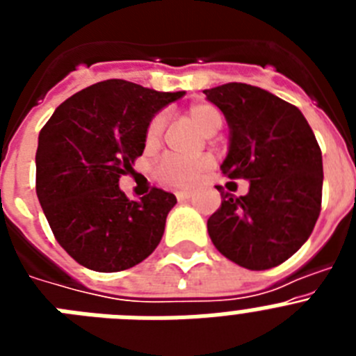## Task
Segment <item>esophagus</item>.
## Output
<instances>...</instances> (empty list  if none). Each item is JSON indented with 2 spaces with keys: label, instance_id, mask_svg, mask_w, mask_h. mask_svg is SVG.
Listing matches in <instances>:
<instances>
[{
  "label": "esophagus",
  "instance_id": "34e87169",
  "mask_svg": "<svg viewBox=\"0 0 356 356\" xmlns=\"http://www.w3.org/2000/svg\"><path fill=\"white\" fill-rule=\"evenodd\" d=\"M191 196H193V191H178V193H176L178 201H187Z\"/></svg>",
  "mask_w": 356,
  "mask_h": 356
}]
</instances>
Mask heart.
Wrapping results in <instances>:
<instances>
[{
  "instance_id": "b5f03b06",
  "label": "heart",
  "mask_w": 356,
  "mask_h": 356,
  "mask_svg": "<svg viewBox=\"0 0 356 356\" xmlns=\"http://www.w3.org/2000/svg\"><path fill=\"white\" fill-rule=\"evenodd\" d=\"M188 118L200 128L203 134H209L213 128L221 127V112L216 106L209 103H196L188 108ZM165 118L163 114H156L151 119L146 130L147 143H155L162 135ZM210 165V160L201 156V159H180V156L168 155L160 160L156 165V176L159 180L165 185H175V187H187L194 181L200 180L207 168Z\"/></svg>"
}]
</instances>
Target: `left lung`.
<instances>
[{"instance_id": "1", "label": "left lung", "mask_w": 356, "mask_h": 356, "mask_svg": "<svg viewBox=\"0 0 356 356\" xmlns=\"http://www.w3.org/2000/svg\"><path fill=\"white\" fill-rule=\"evenodd\" d=\"M225 114L232 180L250 181L246 196L222 193L207 228L226 259L251 271L284 264L312 234L323 197V155L300 108L248 83L203 90Z\"/></svg>"}]
</instances>
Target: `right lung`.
I'll use <instances>...</instances> for the list:
<instances>
[{
    "label": "right lung",
    "instance_id": "add662e5",
    "mask_svg": "<svg viewBox=\"0 0 356 356\" xmlns=\"http://www.w3.org/2000/svg\"><path fill=\"white\" fill-rule=\"evenodd\" d=\"M184 94L99 81L65 99L40 130L37 197L58 244L87 269H130L162 241L175 194L153 187L131 201L119 178L143 155L153 115Z\"/></svg>",
    "mask_w": 356,
    "mask_h": 356
}]
</instances>
